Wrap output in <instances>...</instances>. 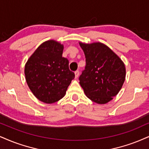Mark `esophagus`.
<instances>
[{
  "label": "esophagus",
  "instance_id": "34e87169",
  "mask_svg": "<svg viewBox=\"0 0 149 149\" xmlns=\"http://www.w3.org/2000/svg\"><path fill=\"white\" fill-rule=\"evenodd\" d=\"M74 74H75V78H78L79 76V71L77 70L74 72Z\"/></svg>",
  "mask_w": 149,
  "mask_h": 149
}]
</instances>
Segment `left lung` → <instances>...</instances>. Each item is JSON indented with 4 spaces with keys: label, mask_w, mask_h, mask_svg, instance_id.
Masks as SVG:
<instances>
[{
    "label": "left lung",
    "mask_w": 149,
    "mask_h": 149,
    "mask_svg": "<svg viewBox=\"0 0 149 149\" xmlns=\"http://www.w3.org/2000/svg\"><path fill=\"white\" fill-rule=\"evenodd\" d=\"M86 56L79 84L86 97L99 104L109 102L118 94L126 78L124 62L105 44L79 42Z\"/></svg>",
    "instance_id": "obj_1"
}]
</instances>
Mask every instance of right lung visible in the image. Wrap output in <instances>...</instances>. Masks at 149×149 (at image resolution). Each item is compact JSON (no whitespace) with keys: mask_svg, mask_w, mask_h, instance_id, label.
<instances>
[{"mask_svg":"<svg viewBox=\"0 0 149 149\" xmlns=\"http://www.w3.org/2000/svg\"><path fill=\"white\" fill-rule=\"evenodd\" d=\"M63 45L48 40L38 46L25 65L27 86L38 100L53 104L65 96L74 73L69 61L62 56Z\"/></svg>","mask_w":149,"mask_h":149,"instance_id":"obj_1","label":"right lung"}]
</instances>
